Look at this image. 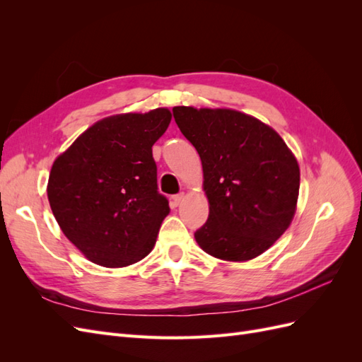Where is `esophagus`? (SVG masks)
Listing matches in <instances>:
<instances>
[{"mask_svg":"<svg viewBox=\"0 0 362 362\" xmlns=\"http://www.w3.org/2000/svg\"><path fill=\"white\" fill-rule=\"evenodd\" d=\"M184 198H185V194L184 193H178V194H175L173 198H172V204H173V206H178L182 201H184Z\"/></svg>","mask_w":362,"mask_h":362,"instance_id":"1","label":"esophagus"}]
</instances>
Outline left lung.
<instances>
[{"instance_id": "8db88e82", "label": "left lung", "mask_w": 362, "mask_h": 362, "mask_svg": "<svg viewBox=\"0 0 362 362\" xmlns=\"http://www.w3.org/2000/svg\"><path fill=\"white\" fill-rule=\"evenodd\" d=\"M198 151L210 214L194 233L211 257L247 261L286 233L296 213L300 170L275 129L229 108L173 107Z\"/></svg>"}]
</instances>
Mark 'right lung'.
Instances as JSON below:
<instances>
[{
    "label": "right lung",
    "mask_w": 362,
    "mask_h": 362,
    "mask_svg": "<svg viewBox=\"0 0 362 362\" xmlns=\"http://www.w3.org/2000/svg\"><path fill=\"white\" fill-rule=\"evenodd\" d=\"M172 119L168 108L105 117L54 161L48 201L63 234L103 267L145 258L170 211L158 193L152 145Z\"/></svg>",
    "instance_id": "1"
}]
</instances>
